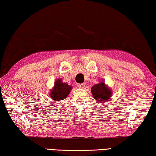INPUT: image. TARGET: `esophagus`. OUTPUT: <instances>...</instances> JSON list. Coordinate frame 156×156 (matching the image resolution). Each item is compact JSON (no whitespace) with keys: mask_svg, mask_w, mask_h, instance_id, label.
<instances>
[{"mask_svg":"<svg viewBox=\"0 0 156 156\" xmlns=\"http://www.w3.org/2000/svg\"><path fill=\"white\" fill-rule=\"evenodd\" d=\"M85 85H86V84H84V83H81V84H78V87L80 88V89H84V88L86 87Z\"/></svg>","mask_w":156,"mask_h":156,"instance_id":"obj_1","label":"esophagus"}]
</instances>
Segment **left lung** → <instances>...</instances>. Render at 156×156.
I'll return each mask as SVG.
<instances>
[{
    "label": "left lung",
    "instance_id": "obj_1",
    "mask_svg": "<svg viewBox=\"0 0 156 156\" xmlns=\"http://www.w3.org/2000/svg\"><path fill=\"white\" fill-rule=\"evenodd\" d=\"M92 96L100 103H109L113 92L104 81L100 80L99 83L94 84L91 89Z\"/></svg>",
    "mask_w": 156,
    "mask_h": 156
}]
</instances>
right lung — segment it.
<instances>
[{
  "instance_id": "add662e5",
  "label": "right lung",
  "mask_w": 156,
  "mask_h": 156,
  "mask_svg": "<svg viewBox=\"0 0 156 156\" xmlns=\"http://www.w3.org/2000/svg\"><path fill=\"white\" fill-rule=\"evenodd\" d=\"M72 89V86L67 83H63L62 79H57L54 83V87L50 90V97L54 101L58 102L65 99L70 94Z\"/></svg>"
}]
</instances>
